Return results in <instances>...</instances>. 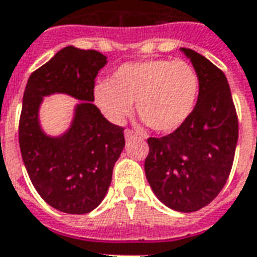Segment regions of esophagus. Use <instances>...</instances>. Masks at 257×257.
Instances as JSON below:
<instances>
[{
    "instance_id": "esophagus-1",
    "label": "esophagus",
    "mask_w": 257,
    "mask_h": 257,
    "mask_svg": "<svg viewBox=\"0 0 257 257\" xmlns=\"http://www.w3.org/2000/svg\"><path fill=\"white\" fill-rule=\"evenodd\" d=\"M123 135H125V139H126V141H129V139H134V138H136V136H138V134H136V132H134V131H131V129H125Z\"/></svg>"
}]
</instances>
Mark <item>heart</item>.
I'll list each match as a JSON object with an SVG mask.
<instances>
[{
    "instance_id": "b5f03b06",
    "label": "heart",
    "mask_w": 257,
    "mask_h": 257,
    "mask_svg": "<svg viewBox=\"0 0 257 257\" xmlns=\"http://www.w3.org/2000/svg\"><path fill=\"white\" fill-rule=\"evenodd\" d=\"M200 80L185 61L146 60L123 64L110 82L94 86V103L112 123H122L132 112L161 134L182 126L196 107Z\"/></svg>"
}]
</instances>
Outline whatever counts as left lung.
<instances>
[{
  "instance_id": "obj_1",
  "label": "left lung",
  "mask_w": 257,
  "mask_h": 257,
  "mask_svg": "<svg viewBox=\"0 0 257 257\" xmlns=\"http://www.w3.org/2000/svg\"><path fill=\"white\" fill-rule=\"evenodd\" d=\"M200 80L195 110L172 134L150 138L145 172L161 203L182 213L197 211L228 179L238 142V118L221 69L191 48H181Z\"/></svg>"
}]
</instances>
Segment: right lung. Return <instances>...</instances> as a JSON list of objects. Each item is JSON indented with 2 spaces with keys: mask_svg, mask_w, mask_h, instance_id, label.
I'll return each mask as SVG.
<instances>
[{
  "mask_svg": "<svg viewBox=\"0 0 257 257\" xmlns=\"http://www.w3.org/2000/svg\"><path fill=\"white\" fill-rule=\"evenodd\" d=\"M107 57L68 46L30 75L23 93L19 146L29 178L46 202L68 214H86L107 195L112 168L125 146L123 129L93 104L94 79ZM79 100L64 134H46L40 122L44 97Z\"/></svg>",
  "mask_w": 257,
  "mask_h": 257,
  "instance_id": "1",
  "label": "right lung"
}]
</instances>
